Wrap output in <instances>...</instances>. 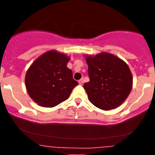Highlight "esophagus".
Here are the masks:
<instances>
[{"instance_id":"34e87169","label":"esophagus","mask_w":155,"mask_h":155,"mask_svg":"<svg viewBox=\"0 0 155 155\" xmlns=\"http://www.w3.org/2000/svg\"><path fill=\"white\" fill-rule=\"evenodd\" d=\"M79 83L80 84H83L84 83V79H81L80 80H79Z\"/></svg>"}]
</instances>
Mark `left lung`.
I'll return each instance as SVG.
<instances>
[{
  "label": "left lung",
  "instance_id": "left-lung-1",
  "mask_svg": "<svg viewBox=\"0 0 155 155\" xmlns=\"http://www.w3.org/2000/svg\"><path fill=\"white\" fill-rule=\"evenodd\" d=\"M90 81L84 84L88 98L101 109L116 108L132 90L133 76L123 60L109 53L87 56Z\"/></svg>",
  "mask_w": 155,
  "mask_h": 155
}]
</instances>
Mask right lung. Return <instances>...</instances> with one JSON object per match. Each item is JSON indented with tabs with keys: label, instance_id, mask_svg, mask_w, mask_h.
<instances>
[{
	"label": "right lung",
	"instance_id": "add662e5",
	"mask_svg": "<svg viewBox=\"0 0 155 155\" xmlns=\"http://www.w3.org/2000/svg\"><path fill=\"white\" fill-rule=\"evenodd\" d=\"M69 58L55 51L40 56L31 65L25 76V86L30 97L39 106L51 108L70 97L79 83L73 79L67 67Z\"/></svg>",
	"mask_w": 155,
	"mask_h": 155
}]
</instances>
